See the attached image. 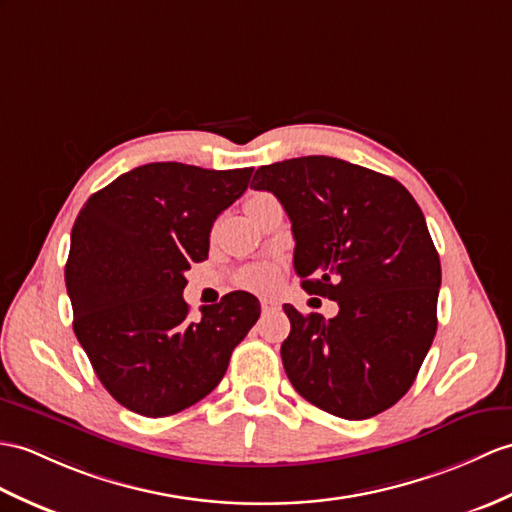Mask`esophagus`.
I'll list each match as a JSON object with an SVG mask.
<instances>
[{"instance_id":"obj_1","label":"esophagus","mask_w":512,"mask_h":512,"mask_svg":"<svg viewBox=\"0 0 512 512\" xmlns=\"http://www.w3.org/2000/svg\"><path fill=\"white\" fill-rule=\"evenodd\" d=\"M279 310H281V305L277 301L261 299V312H264V314H272V312H279Z\"/></svg>"}]
</instances>
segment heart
<instances>
[{
    "instance_id": "b5f03b06",
    "label": "heart",
    "mask_w": 512,
    "mask_h": 512,
    "mask_svg": "<svg viewBox=\"0 0 512 512\" xmlns=\"http://www.w3.org/2000/svg\"><path fill=\"white\" fill-rule=\"evenodd\" d=\"M268 198H270V196H266V194L253 196L251 200L246 202V211H251L253 207L259 205V202H264V200H268ZM277 281H279V272H277V268H272V266L251 268V270H246L244 275L240 277V285H242V288L255 290V292H268V290L275 288Z\"/></svg>"
}]
</instances>
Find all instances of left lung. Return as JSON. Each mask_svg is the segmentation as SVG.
Wrapping results in <instances>:
<instances>
[{
	"mask_svg": "<svg viewBox=\"0 0 512 512\" xmlns=\"http://www.w3.org/2000/svg\"><path fill=\"white\" fill-rule=\"evenodd\" d=\"M251 187L288 213L303 288L340 307L325 320L283 305L294 390L349 421L395 406L436 336L441 259L417 200L395 178L334 157L261 165Z\"/></svg>",
	"mask_w": 512,
	"mask_h": 512,
	"instance_id": "obj_1",
	"label": "left lung"
}]
</instances>
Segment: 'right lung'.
I'll list each match as a JSON object with an SVG mask.
<instances>
[{
	"label": "right lung",
	"mask_w": 512,
	"mask_h": 512,
	"mask_svg": "<svg viewBox=\"0 0 512 512\" xmlns=\"http://www.w3.org/2000/svg\"><path fill=\"white\" fill-rule=\"evenodd\" d=\"M253 168L148 163L95 192L71 229L65 283L74 331L95 375L124 408L150 419L194 406L220 384L231 353L261 314L251 292H229L189 316V264L240 198Z\"/></svg>",
	"instance_id": "1"
}]
</instances>
